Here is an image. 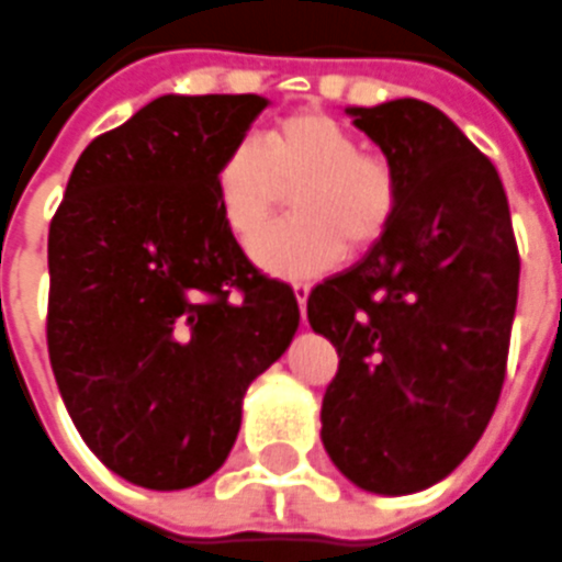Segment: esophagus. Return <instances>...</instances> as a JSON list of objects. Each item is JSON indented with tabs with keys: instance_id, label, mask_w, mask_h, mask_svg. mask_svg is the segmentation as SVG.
I'll use <instances>...</instances> for the list:
<instances>
[{
	"instance_id": "1",
	"label": "esophagus",
	"mask_w": 562,
	"mask_h": 562,
	"mask_svg": "<svg viewBox=\"0 0 562 562\" xmlns=\"http://www.w3.org/2000/svg\"><path fill=\"white\" fill-rule=\"evenodd\" d=\"M292 292H295L301 314H304V307H307V295H311V285H304V282H295V285H292Z\"/></svg>"
}]
</instances>
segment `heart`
<instances>
[{"label": "heart", "mask_w": 562, "mask_h": 562, "mask_svg": "<svg viewBox=\"0 0 562 562\" xmlns=\"http://www.w3.org/2000/svg\"><path fill=\"white\" fill-rule=\"evenodd\" d=\"M348 126L323 111L280 117L255 143L233 146L214 173L217 207L239 243H255L292 189V214L263 233L255 261L282 280H311L345 258V245L367 248L389 229L397 177L376 155L358 151Z\"/></svg>", "instance_id": "obj_1"}]
</instances>
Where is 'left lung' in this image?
Instances as JSON below:
<instances>
[{"mask_svg":"<svg viewBox=\"0 0 562 562\" xmlns=\"http://www.w3.org/2000/svg\"><path fill=\"white\" fill-rule=\"evenodd\" d=\"M397 177L389 229L307 299L339 351L319 438L373 494L441 482L482 438L501 397L519 292L510 204L494 165L436 105L345 108Z\"/></svg>","mask_w":562,"mask_h":562,"instance_id":"obj_1","label":"left lung"}]
</instances>
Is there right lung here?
<instances>
[{
    "label": "right lung",
    "instance_id": "1",
    "mask_svg": "<svg viewBox=\"0 0 562 562\" xmlns=\"http://www.w3.org/2000/svg\"><path fill=\"white\" fill-rule=\"evenodd\" d=\"M263 95H161L92 139L49 226V360L89 451L180 492L229 457L299 301L245 258L214 173Z\"/></svg>",
    "mask_w": 562,
    "mask_h": 562
}]
</instances>
